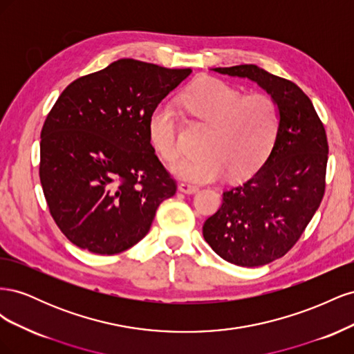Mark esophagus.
Masks as SVG:
<instances>
[{
	"mask_svg": "<svg viewBox=\"0 0 354 354\" xmlns=\"http://www.w3.org/2000/svg\"><path fill=\"white\" fill-rule=\"evenodd\" d=\"M178 189L183 192V194H195V192L199 190V186L194 185V183H189V181H181L178 185Z\"/></svg>",
	"mask_w": 354,
	"mask_h": 354,
	"instance_id": "obj_1",
	"label": "esophagus"
}]
</instances>
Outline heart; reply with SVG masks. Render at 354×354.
Returning <instances> with one entry per match:
<instances>
[{"label": "heart", "instance_id": "1", "mask_svg": "<svg viewBox=\"0 0 354 354\" xmlns=\"http://www.w3.org/2000/svg\"><path fill=\"white\" fill-rule=\"evenodd\" d=\"M185 111L209 124L202 153L174 167L181 178L196 183L214 181L229 173L242 177L259 168L270 155L281 128L279 104L267 93L243 94L232 84L201 77L180 97ZM149 140L167 162L181 155L177 115L171 106H155L147 121Z\"/></svg>", "mask_w": 354, "mask_h": 354}]
</instances>
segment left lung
Here are the masks:
<instances>
[{
    "label": "left lung",
    "mask_w": 354,
    "mask_h": 354,
    "mask_svg": "<svg viewBox=\"0 0 354 354\" xmlns=\"http://www.w3.org/2000/svg\"><path fill=\"white\" fill-rule=\"evenodd\" d=\"M214 71L255 81L279 104L281 128L269 158L252 177L224 189L221 207L202 227L223 260L259 267L292 248L322 202L326 131L312 100L292 81L255 65Z\"/></svg>",
    "instance_id": "obj_1"
}]
</instances>
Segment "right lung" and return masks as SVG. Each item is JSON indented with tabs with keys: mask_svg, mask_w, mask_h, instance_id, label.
<instances>
[{
	"mask_svg": "<svg viewBox=\"0 0 354 354\" xmlns=\"http://www.w3.org/2000/svg\"><path fill=\"white\" fill-rule=\"evenodd\" d=\"M190 72L121 59L62 91L41 130L39 180L53 220L73 245L100 255L131 248L176 195L147 121Z\"/></svg>",
	"mask_w": 354,
	"mask_h": 354,
	"instance_id": "right-lung-1",
	"label": "right lung"
}]
</instances>
